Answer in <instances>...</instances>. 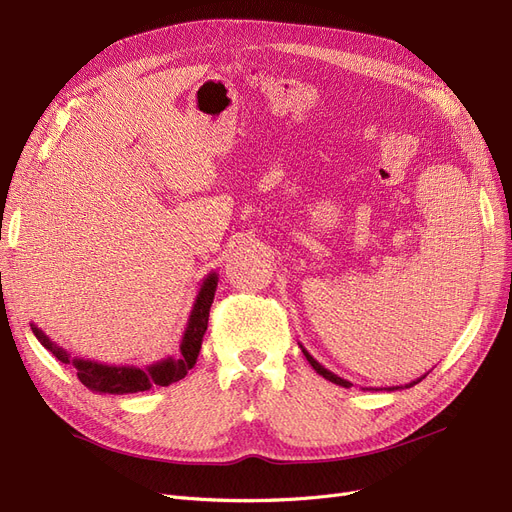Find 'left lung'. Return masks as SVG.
<instances>
[{"label":"left lung","instance_id":"obj_1","mask_svg":"<svg viewBox=\"0 0 512 512\" xmlns=\"http://www.w3.org/2000/svg\"><path fill=\"white\" fill-rule=\"evenodd\" d=\"M299 348H301V352H304V356L308 358V363L312 365V369L318 373V375H323L325 377V380H329V382H333V384H337V386H344V388H352V382H348V380H344V377H339V375H335L333 371H329V369H325L323 365H320L318 361H316V358L304 348V346H301L299 344ZM424 377L426 375H422V377H418V380H413V382H409V384H405V386H392V388H367V390H399V388H411V386H415V384H418V382H422L424 380Z\"/></svg>","mask_w":512,"mask_h":512}]
</instances>
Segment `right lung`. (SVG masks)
<instances>
[{
	"label": "right lung",
	"mask_w": 512,
	"mask_h": 512,
	"mask_svg": "<svg viewBox=\"0 0 512 512\" xmlns=\"http://www.w3.org/2000/svg\"><path fill=\"white\" fill-rule=\"evenodd\" d=\"M217 282L219 276L217 272H211L200 285V291L196 295L194 308L189 312L187 318V327L181 339V354L177 358L168 356L162 358V361L147 365L143 369L139 367H126V365H105V363H97V361H86V358H78L63 350L61 346H56L52 339L37 327L35 323H31V331L37 337L48 352H52V356L59 358L61 363L65 365H73L75 371H78L80 382L92 390V392H105V394H132V392H143L154 386H170L173 382L183 380L187 375V371L192 369L198 361V354L202 348V337L206 333L208 327V312H211V304L213 297L217 291Z\"/></svg>",
	"instance_id": "obj_1"
}]
</instances>
